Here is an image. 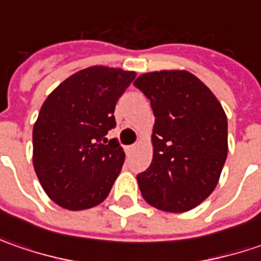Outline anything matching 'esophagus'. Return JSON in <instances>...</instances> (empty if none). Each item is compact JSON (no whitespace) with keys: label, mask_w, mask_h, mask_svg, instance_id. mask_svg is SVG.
Returning <instances> with one entry per match:
<instances>
[{"label":"esophagus","mask_w":261,"mask_h":261,"mask_svg":"<svg viewBox=\"0 0 261 261\" xmlns=\"http://www.w3.org/2000/svg\"><path fill=\"white\" fill-rule=\"evenodd\" d=\"M136 149V145H129V146H126V152L127 154H130V152H134Z\"/></svg>","instance_id":"obj_1"}]
</instances>
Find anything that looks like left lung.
<instances>
[{
    "mask_svg": "<svg viewBox=\"0 0 261 261\" xmlns=\"http://www.w3.org/2000/svg\"><path fill=\"white\" fill-rule=\"evenodd\" d=\"M155 116L154 156L138 174L146 202L186 212L214 192L228 154V122L214 93L187 71L146 72L134 83Z\"/></svg>",
    "mask_w": 261,
    "mask_h": 261,
    "instance_id": "left-lung-1",
    "label": "left lung"
}]
</instances>
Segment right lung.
I'll list each match as a JSON object with an SVG mask.
<instances>
[{"label": "right lung", "instance_id": "1", "mask_svg": "<svg viewBox=\"0 0 261 261\" xmlns=\"http://www.w3.org/2000/svg\"><path fill=\"white\" fill-rule=\"evenodd\" d=\"M136 74L95 65L66 78L47 95L33 126V167L56 205L83 211L109 196L125 161L115 107Z\"/></svg>", "mask_w": 261, "mask_h": 261}]
</instances>
